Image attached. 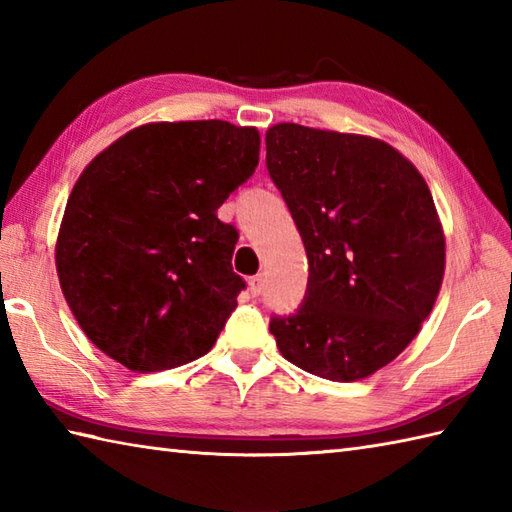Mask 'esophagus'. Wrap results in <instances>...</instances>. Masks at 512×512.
Returning <instances> with one entry per match:
<instances>
[{
	"instance_id": "34e87169",
	"label": "esophagus",
	"mask_w": 512,
	"mask_h": 512,
	"mask_svg": "<svg viewBox=\"0 0 512 512\" xmlns=\"http://www.w3.org/2000/svg\"><path fill=\"white\" fill-rule=\"evenodd\" d=\"M262 288H264V277L262 275H255V277L248 279V290H250V295H253V297L262 295Z\"/></svg>"
}]
</instances>
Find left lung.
Here are the masks:
<instances>
[{
	"label": "left lung",
	"instance_id": "1",
	"mask_svg": "<svg viewBox=\"0 0 512 512\" xmlns=\"http://www.w3.org/2000/svg\"><path fill=\"white\" fill-rule=\"evenodd\" d=\"M266 167L303 239L310 277L292 317L270 319L281 356L352 383L416 339L444 277V231L420 171L383 140L279 123Z\"/></svg>",
	"mask_w": 512,
	"mask_h": 512
}]
</instances>
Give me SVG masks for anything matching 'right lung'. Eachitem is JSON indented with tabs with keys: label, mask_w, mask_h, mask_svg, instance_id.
<instances>
[{
	"label": "right lung",
	"mask_w": 512,
	"mask_h": 512,
	"mask_svg": "<svg viewBox=\"0 0 512 512\" xmlns=\"http://www.w3.org/2000/svg\"><path fill=\"white\" fill-rule=\"evenodd\" d=\"M259 162V132L147 123L103 149L65 204L54 262L85 336L132 372L204 356L237 308L235 226L217 209Z\"/></svg>",
	"instance_id": "add662e5"
}]
</instances>
